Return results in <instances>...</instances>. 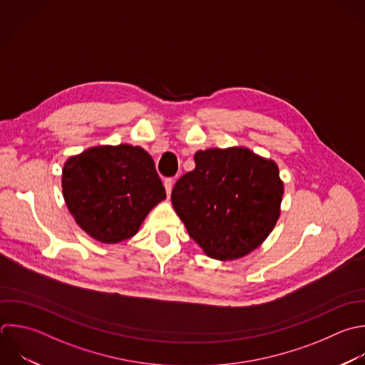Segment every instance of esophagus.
<instances>
[{"label": "esophagus", "mask_w": 365, "mask_h": 365, "mask_svg": "<svg viewBox=\"0 0 365 365\" xmlns=\"http://www.w3.org/2000/svg\"><path fill=\"white\" fill-rule=\"evenodd\" d=\"M173 184H174V180H173V178H165V181H164V187H165L167 195H170V194H171V190H173Z\"/></svg>", "instance_id": "obj_1"}]
</instances>
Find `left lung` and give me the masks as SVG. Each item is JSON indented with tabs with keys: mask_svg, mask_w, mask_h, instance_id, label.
<instances>
[{
	"mask_svg": "<svg viewBox=\"0 0 365 365\" xmlns=\"http://www.w3.org/2000/svg\"><path fill=\"white\" fill-rule=\"evenodd\" d=\"M175 182L171 201L190 237L212 258L234 259L272 231L284 184L274 161L247 148H211Z\"/></svg>",
	"mask_w": 365,
	"mask_h": 365,
	"instance_id": "obj_1",
	"label": "left lung"
}]
</instances>
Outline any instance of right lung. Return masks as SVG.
<instances>
[{
    "mask_svg": "<svg viewBox=\"0 0 365 365\" xmlns=\"http://www.w3.org/2000/svg\"><path fill=\"white\" fill-rule=\"evenodd\" d=\"M63 194L77 224L93 238L114 244L133 237L165 198L151 155L141 147H94L63 170Z\"/></svg>",
    "mask_w": 365,
    "mask_h": 365,
    "instance_id": "right-lung-1",
    "label": "right lung"
}]
</instances>
